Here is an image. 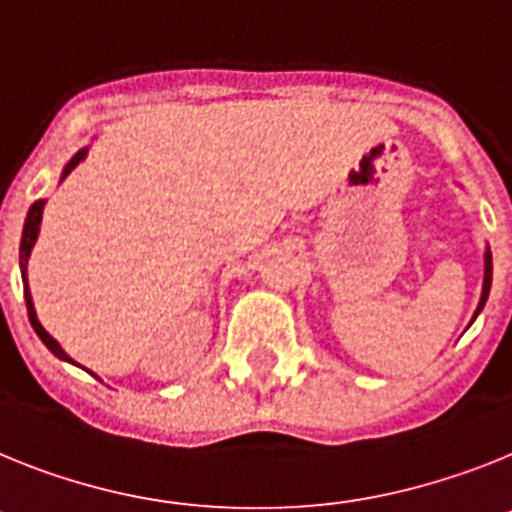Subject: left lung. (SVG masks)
<instances>
[{"label":"left lung","mask_w":512,"mask_h":512,"mask_svg":"<svg viewBox=\"0 0 512 512\" xmlns=\"http://www.w3.org/2000/svg\"><path fill=\"white\" fill-rule=\"evenodd\" d=\"M490 286H492V252L490 247H487V252H484V283H482V299H479V306L477 311H474V319H477L479 311L484 309V304H487V296H490ZM471 319V322H474Z\"/></svg>","instance_id":"left-lung-1"}]
</instances>
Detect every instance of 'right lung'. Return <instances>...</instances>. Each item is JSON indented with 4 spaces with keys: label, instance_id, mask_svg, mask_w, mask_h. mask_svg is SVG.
<instances>
[{
    "label": "right lung",
    "instance_id": "add662e5",
    "mask_svg": "<svg viewBox=\"0 0 512 512\" xmlns=\"http://www.w3.org/2000/svg\"><path fill=\"white\" fill-rule=\"evenodd\" d=\"M84 157H87V149H79L77 154L71 157V162L64 167V175H61V180H64V177L69 175V172L74 170V167H77V164L82 162ZM43 206H46V201H35L33 206H30L28 219H25V229H22V242H20V270H22V281H25V301H28V317H30V324H33V330L38 332V337L43 340V345H46V348L51 350L56 358H61V361L74 363L69 355L64 353V348H61L59 342L53 340V337L48 335L46 330H43V324L38 322V314H35V306H33V296H30V288H28V260H30V250H33L35 239H38V231H41Z\"/></svg>",
    "mask_w": 512,
    "mask_h": 512
}]
</instances>
